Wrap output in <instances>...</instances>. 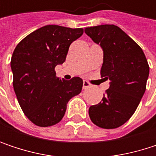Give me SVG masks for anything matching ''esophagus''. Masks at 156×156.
Returning a JSON list of instances; mask_svg holds the SVG:
<instances>
[{"label":"esophagus","instance_id":"1","mask_svg":"<svg viewBox=\"0 0 156 156\" xmlns=\"http://www.w3.org/2000/svg\"><path fill=\"white\" fill-rule=\"evenodd\" d=\"M90 86H91V84H90L88 81H87V80H84V81H83V89H87V88H88Z\"/></svg>","mask_w":156,"mask_h":156}]
</instances>
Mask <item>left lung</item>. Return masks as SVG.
Returning <instances> with one entry per match:
<instances>
[{
    "mask_svg": "<svg viewBox=\"0 0 156 156\" xmlns=\"http://www.w3.org/2000/svg\"><path fill=\"white\" fill-rule=\"evenodd\" d=\"M85 32L103 48L100 74L110 80L102 101L89 108V117L101 128L119 127L134 115L144 94L147 59L140 46L115 25L88 27Z\"/></svg>",
    "mask_w": 156,
    "mask_h": 156,
    "instance_id": "left-lung-1",
    "label": "left lung"
}]
</instances>
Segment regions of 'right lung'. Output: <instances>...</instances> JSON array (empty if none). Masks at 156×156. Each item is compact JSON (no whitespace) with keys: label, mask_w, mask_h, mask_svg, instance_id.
<instances>
[{"label":"right lung","mask_w":156,"mask_h":156,"mask_svg":"<svg viewBox=\"0 0 156 156\" xmlns=\"http://www.w3.org/2000/svg\"><path fill=\"white\" fill-rule=\"evenodd\" d=\"M83 32L82 28L46 25L16 46L11 60L13 88L23 113L34 125L48 127L58 124L69 100L81 92V78H57L55 67L66 60L70 44Z\"/></svg>","instance_id":"obj_1"}]
</instances>
